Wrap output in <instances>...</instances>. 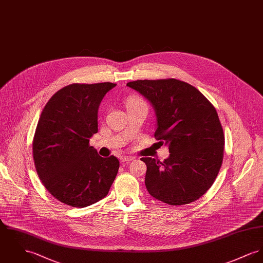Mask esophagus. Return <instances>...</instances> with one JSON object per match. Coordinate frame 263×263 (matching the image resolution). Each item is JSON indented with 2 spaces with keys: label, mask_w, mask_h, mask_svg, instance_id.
<instances>
[{
  "label": "esophagus",
  "mask_w": 263,
  "mask_h": 263,
  "mask_svg": "<svg viewBox=\"0 0 263 263\" xmlns=\"http://www.w3.org/2000/svg\"><path fill=\"white\" fill-rule=\"evenodd\" d=\"M130 160H133L132 157H126V156H124V157H122V158H121V162H122V163L130 161Z\"/></svg>",
  "instance_id": "34e87169"
}]
</instances>
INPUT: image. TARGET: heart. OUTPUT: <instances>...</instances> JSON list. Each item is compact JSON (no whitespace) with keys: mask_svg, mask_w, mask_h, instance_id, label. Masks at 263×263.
Masks as SVG:
<instances>
[{"mask_svg":"<svg viewBox=\"0 0 263 263\" xmlns=\"http://www.w3.org/2000/svg\"><path fill=\"white\" fill-rule=\"evenodd\" d=\"M140 104H144L140 99L138 98H133V99H129L126 105L129 106V105H140Z\"/></svg>","mask_w":263,"mask_h":263,"instance_id":"1","label":"heart"}]
</instances>
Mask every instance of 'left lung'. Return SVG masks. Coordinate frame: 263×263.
I'll list each match as a JSON object with an SVG mask.
<instances>
[{
    "mask_svg": "<svg viewBox=\"0 0 263 263\" xmlns=\"http://www.w3.org/2000/svg\"><path fill=\"white\" fill-rule=\"evenodd\" d=\"M155 109V138L168 147L162 162L142 158L146 164L145 186L158 200L191 203L214 182L223 158L224 136L216 109L192 85L175 80H143L126 84Z\"/></svg>",
    "mask_w": 263,
    "mask_h": 263,
    "instance_id": "left-lung-1",
    "label": "left lung"
}]
</instances>
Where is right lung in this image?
<instances>
[{"mask_svg": "<svg viewBox=\"0 0 263 263\" xmlns=\"http://www.w3.org/2000/svg\"><path fill=\"white\" fill-rule=\"evenodd\" d=\"M112 83L72 84L45 105L35 128V170L48 192L70 206L86 208L103 199L118 175L120 161L102 158L89 146L98 133V111Z\"/></svg>", "mask_w": 263, "mask_h": 263, "instance_id": "obj_1", "label": "right lung"}]
</instances>
